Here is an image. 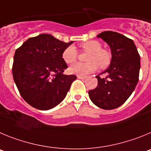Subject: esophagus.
Returning <instances> with one entry per match:
<instances>
[{
	"label": "esophagus",
	"instance_id": "obj_1",
	"mask_svg": "<svg viewBox=\"0 0 151 151\" xmlns=\"http://www.w3.org/2000/svg\"><path fill=\"white\" fill-rule=\"evenodd\" d=\"M77 78L81 79V80H84V79H86V77H84V76L77 75Z\"/></svg>",
	"mask_w": 151,
	"mask_h": 151
}]
</instances>
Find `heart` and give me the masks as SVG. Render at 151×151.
Wrapping results in <instances>:
<instances>
[{
	"mask_svg": "<svg viewBox=\"0 0 151 151\" xmlns=\"http://www.w3.org/2000/svg\"><path fill=\"white\" fill-rule=\"evenodd\" d=\"M83 50L89 52L86 60L88 62H77L69 68L71 74L80 76H86L97 70L98 64L104 68L111 62V54L105 50L101 49V43L96 40H89L81 44ZM62 59L67 64H71L77 59V51L74 46H69L62 52Z\"/></svg>",
	"mask_w": 151,
	"mask_h": 151,
	"instance_id": "obj_1",
	"label": "heart"
}]
</instances>
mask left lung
<instances>
[{"instance_id":"left-lung-1","label":"left lung","mask_w":151,"mask_h":151,"mask_svg":"<svg viewBox=\"0 0 151 151\" xmlns=\"http://www.w3.org/2000/svg\"><path fill=\"white\" fill-rule=\"evenodd\" d=\"M111 48V61L108 68L101 72L104 77L96 76L98 86L89 91L94 104L104 110L121 106L129 99L138 82L140 55L134 41L117 32H104L97 35Z\"/></svg>"}]
</instances>
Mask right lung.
<instances>
[{
    "mask_svg": "<svg viewBox=\"0 0 151 151\" xmlns=\"http://www.w3.org/2000/svg\"><path fill=\"white\" fill-rule=\"evenodd\" d=\"M73 43L42 34L28 38L16 50L13 79L22 97L33 108L47 111L65 98L77 76L62 74L68 68L62 52Z\"/></svg>",
    "mask_w": 151,
    "mask_h": 151,
    "instance_id": "obj_1",
    "label": "right lung"
}]
</instances>
